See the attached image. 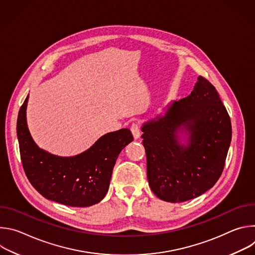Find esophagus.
Instances as JSON below:
<instances>
[{"label":"esophagus","mask_w":255,"mask_h":255,"mask_svg":"<svg viewBox=\"0 0 255 255\" xmlns=\"http://www.w3.org/2000/svg\"><path fill=\"white\" fill-rule=\"evenodd\" d=\"M131 132L133 134L134 139H138L140 137V127L137 123H133L131 126Z\"/></svg>","instance_id":"esophagus-1"}]
</instances>
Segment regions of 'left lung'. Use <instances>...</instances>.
I'll use <instances>...</instances> for the list:
<instances>
[{
	"instance_id": "left-lung-1",
	"label": "left lung",
	"mask_w": 255,
	"mask_h": 255,
	"mask_svg": "<svg viewBox=\"0 0 255 255\" xmlns=\"http://www.w3.org/2000/svg\"><path fill=\"white\" fill-rule=\"evenodd\" d=\"M150 189L165 202L206 193L219 179L232 138L229 115L214 86L198 78L191 95L170 101L141 126Z\"/></svg>"
}]
</instances>
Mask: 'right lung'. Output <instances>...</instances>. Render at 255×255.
Listing matches in <instances>:
<instances>
[{
  "mask_svg": "<svg viewBox=\"0 0 255 255\" xmlns=\"http://www.w3.org/2000/svg\"><path fill=\"white\" fill-rule=\"evenodd\" d=\"M29 95L17 120V136L25 173L47 200L70 206L90 207L101 202L110 187L118 155L133 141L128 128L101 136L84 152L59 156L40 148L33 140L26 118Z\"/></svg>",
  "mask_w": 255,
  "mask_h": 255,
  "instance_id": "add662e5",
  "label": "right lung"
}]
</instances>
